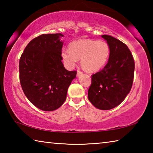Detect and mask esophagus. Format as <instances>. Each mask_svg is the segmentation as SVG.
<instances>
[{
    "label": "esophagus",
    "mask_w": 153,
    "mask_h": 153,
    "mask_svg": "<svg viewBox=\"0 0 153 153\" xmlns=\"http://www.w3.org/2000/svg\"><path fill=\"white\" fill-rule=\"evenodd\" d=\"M83 73L82 71H80L79 70H77V76L79 77V76H81V75Z\"/></svg>",
    "instance_id": "esophagus-1"
}]
</instances>
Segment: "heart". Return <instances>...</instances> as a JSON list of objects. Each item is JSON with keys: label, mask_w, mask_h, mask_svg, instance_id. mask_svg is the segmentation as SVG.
Returning <instances> with one entry per match:
<instances>
[{"label": "heart", "mask_w": 153, "mask_h": 153, "mask_svg": "<svg viewBox=\"0 0 153 153\" xmlns=\"http://www.w3.org/2000/svg\"><path fill=\"white\" fill-rule=\"evenodd\" d=\"M110 47L105 41L79 39L72 42L69 50L62 51L61 57L67 67L71 68L79 59L82 68L88 72L99 71L107 63Z\"/></svg>", "instance_id": "obj_1"}]
</instances>
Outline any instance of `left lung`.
<instances>
[{
    "mask_svg": "<svg viewBox=\"0 0 153 153\" xmlns=\"http://www.w3.org/2000/svg\"><path fill=\"white\" fill-rule=\"evenodd\" d=\"M101 36L109 45V58L103 69L92 76L88 96L96 108L109 110L121 104L130 92L135 64L125 44L111 36Z\"/></svg>",
    "mask_w": 153,
    "mask_h": 153,
    "instance_id": "1",
    "label": "left lung"
}]
</instances>
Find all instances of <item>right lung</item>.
<instances>
[{
    "instance_id": "add662e5",
    "label": "right lung",
    "mask_w": 153,
    "mask_h": 153,
    "mask_svg": "<svg viewBox=\"0 0 153 153\" xmlns=\"http://www.w3.org/2000/svg\"><path fill=\"white\" fill-rule=\"evenodd\" d=\"M62 33L42 34L33 38L19 60L21 86L27 99L40 109L52 111L65 101L76 71H67L62 63Z\"/></svg>"
}]
</instances>
